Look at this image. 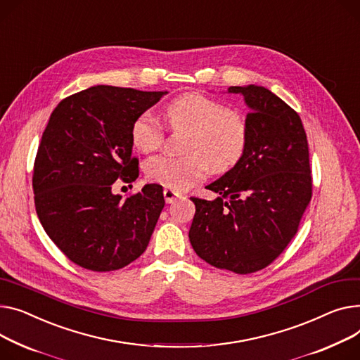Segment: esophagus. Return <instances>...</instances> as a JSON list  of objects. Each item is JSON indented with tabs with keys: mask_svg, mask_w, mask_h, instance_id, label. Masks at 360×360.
<instances>
[{
	"mask_svg": "<svg viewBox=\"0 0 360 360\" xmlns=\"http://www.w3.org/2000/svg\"><path fill=\"white\" fill-rule=\"evenodd\" d=\"M163 197H165V201H166L167 204H172V202H175L178 198H181L182 194L178 193V191L172 189V188H165V189H163Z\"/></svg>",
	"mask_w": 360,
	"mask_h": 360,
	"instance_id": "34e87169",
	"label": "esophagus"
}]
</instances>
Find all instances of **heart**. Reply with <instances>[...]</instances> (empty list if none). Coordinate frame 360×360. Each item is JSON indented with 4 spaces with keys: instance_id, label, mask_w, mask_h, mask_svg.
Listing matches in <instances>:
<instances>
[{
    "instance_id": "obj_1",
    "label": "heart",
    "mask_w": 360,
    "mask_h": 360,
    "mask_svg": "<svg viewBox=\"0 0 360 360\" xmlns=\"http://www.w3.org/2000/svg\"><path fill=\"white\" fill-rule=\"evenodd\" d=\"M163 118L174 131H188L186 156L158 155L145 162L149 181L176 191L205 179L210 169L226 174L240 162L249 143L246 115L201 92H186L167 104ZM133 146L150 153L165 141V130L150 114H140L131 126Z\"/></svg>"
}]
</instances>
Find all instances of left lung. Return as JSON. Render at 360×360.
Masks as SVG:
<instances>
[{"instance_id": "left-lung-1", "label": "left lung", "mask_w": 360, "mask_h": 360, "mask_svg": "<svg viewBox=\"0 0 360 360\" xmlns=\"http://www.w3.org/2000/svg\"><path fill=\"white\" fill-rule=\"evenodd\" d=\"M243 94L249 143L236 167L207 188L214 201L191 197L195 215L189 242L219 269L248 275L269 266L298 231L313 197L307 134L298 112L263 86Z\"/></svg>"}]
</instances>
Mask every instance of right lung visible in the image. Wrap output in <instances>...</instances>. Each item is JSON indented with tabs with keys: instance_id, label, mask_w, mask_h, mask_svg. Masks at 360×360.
Listing matches in <instances>:
<instances>
[{
	"instance_id": "right-lung-1",
	"label": "right lung",
	"mask_w": 360,
	"mask_h": 360,
	"mask_svg": "<svg viewBox=\"0 0 360 360\" xmlns=\"http://www.w3.org/2000/svg\"><path fill=\"white\" fill-rule=\"evenodd\" d=\"M163 94L97 85L51 114L33 166L34 205L47 236L81 268L122 269L149 245L165 205L162 186L126 197L111 186L137 179L131 126Z\"/></svg>"
}]
</instances>
